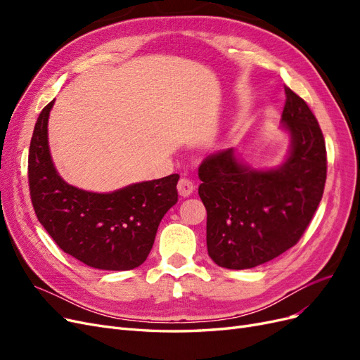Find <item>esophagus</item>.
Masks as SVG:
<instances>
[{"label":"esophagus","instance_id":"1","mask_svg":"<svg viewBox=\"0 0 360 360\" xmlns=\"http://www.w3.org/2000/svg\"><path fill=\"white\" fill-rule=\"evenodd\" d=\"M177 189H179V193L181 195V197H189V195L193 192L195 189V184L191 179L188 177H181L177 183Z\"/></svg>","mask_w":360,"mask_h":360}]
</instances>
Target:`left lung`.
Masks as SVG:
<instances>
[{
	"label": "left lung",
	"mask_w": 360,
	"mask_h": 360,
	"mask_svg": "<svg viewBox=\"0 0 360 360\" xmlns=\"http://www.w3.org/2000/svg\"><path fill=\"white\" fill-rule=\"evenodd\" d=\"M282 122L291 150L278 169L254 171L233 148L207 156L198 168L207 210V250L217 266L252 269L296 245L317 212L328 176L326 143L308 103L288 86Z\"/></svg>",
	"instance_id": "obj_1"
}]
</instances>
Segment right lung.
I'll return each mask as SVG.
<instances>
[{"instance_id": "1", "label": "right lung", "mask_w": 360, "mask_h": 360, "mask_svg": "<svg viewBox=\"0 0 360 360\" xmlns=\"http://www.w3.org/2000/svg\"><path fill=\"white\" fill-rule=\"evenodd\" d=\"M56 101V99H53ZM43 108L28 155L31 202L39 222L64 252L101 270H130L147 259L158 226L177 202L179 174L130 184L112 193L70 186L53 168Z\"/></svg>"}]
</instances>
